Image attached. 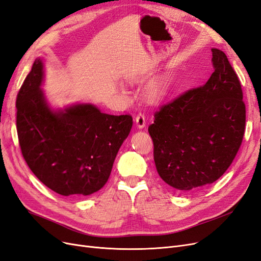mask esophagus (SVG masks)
I'll list each match as a JSON object with an SVG mask.
<instances>
[{
    "label": "esophagus",
    "mask_w": 261,
    "mask_h": 261,
    "mask_svg": "<svg viewBox=\"0 0 261 261\" xmlns=\"http://www.w3.org/2000/svg\"><path fill=\"white\" fill-rule=\"evenodd\" d=\"M135 121H136V125H137L138 128L141 129V128H145L146 127L147 121H146V118H145V114L138 113L137 116H136V119H135Z\"/></svg>",
    "instance_id": "1"
}]
</instances>
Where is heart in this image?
<instances>
[{"label": "heart", "mask_w": 261, "mask_h": 261, "mask_svg": "<svg viewBox=\"0 0 261 261\" xmlns=\"http://www.w3.org/2000/svg\"><path fill=\"white\" fill-rule=\"evenodd\" d=\"M169 88H170L169 83L166 80L158 81V82L153 83L148 87L147 98L151 102H159L163 99L164 97L167 96V94L169 93ZM120 89L122 92L124 91L123 87H120Z\"/></svg>", "instance_id": "obj_1"}]
</instances>
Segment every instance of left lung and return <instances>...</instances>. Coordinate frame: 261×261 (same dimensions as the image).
I'll use <instances>...</instances> for the list:
<instances>
[{
  "label": "left lung",
  "mask_w": 261,
  "mask_h": 261,
  "mask_svg": "<svg viewBox=\"0 0 261 261\" xmlns=\"http://www.w3.org/2000/svg\"><path fill=\"white\" fill-rule=\"evenodd\" d=\"M214 72L161 107L148 130L160 177L180 192L219 179L236 158L245 130V105L237 73L222 50L212 48Z\"/></svg>",
  "instance_id": "obj_1"
}]
</instances>
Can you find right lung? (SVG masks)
I'll use <instances>...</instances> for the list:
<instances>
[{"instance_id": "1", "label": "right lung", "mask_w": 261, "mask_h": 261, "mask_svg": "<svg viewBox=\"0 0 261 261\" xmlns=\"http://www.w3.org/2000/svg\"><path fill=\"white\" fill-rule=\"evenodd\" d=\"M37 58L17 95V134L27 164L50 190L86 196L106 185L133 126L130 115H110L92 103L53 109Z\"/></svg>"}]
</instances>
